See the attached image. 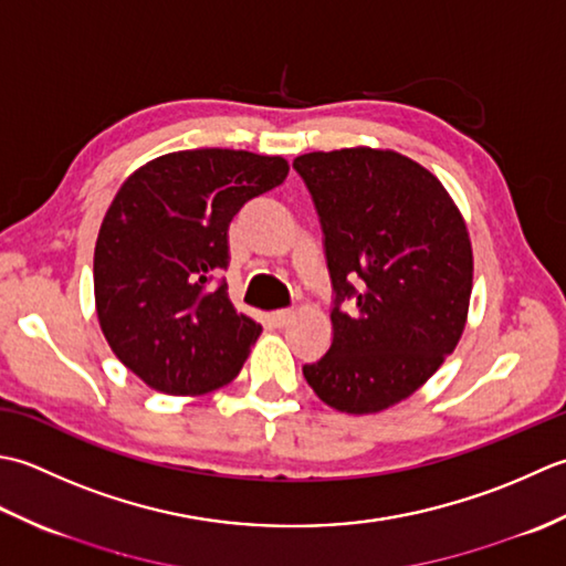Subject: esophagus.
<instances>
[{"label":"esophagus","mask_w":566,"mask_h":566,"mask_svg":"<svg viewBox=\"0 0 566 566\" xmlns=\"http://www.w3.org/2000/svg\"><path fill=\"white\" fill-rule=\"evenodd\" d=\"M293 317H295L293 310H275V313H271V322L275 327H285Z\"/></svg>","instance_id":"esophagus-1"}]
</instances>
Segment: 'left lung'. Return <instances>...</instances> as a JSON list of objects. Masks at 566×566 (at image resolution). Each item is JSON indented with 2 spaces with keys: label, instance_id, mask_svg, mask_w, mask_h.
<instances>
[{
  "label": "left lung",
  "instance_id": "obj_1",
  "mask_svg": "<svg viewBox=\"0 0 566 566\" xmlns=\"http://www.w3.org/2000/svg\"><path fill=\"white\" fill-rule=\"evenodd\" d=\"M293 166L313 192L337 293L332 347L303 366L305 380L339 412L394 408L464 334L474 285L464 217L440 178L390 148L313 151ZM347 296L357 307L342 314Z\"/></svg>",
  "mask_w": 566,
  "mask_h": 566
}]
</instances>
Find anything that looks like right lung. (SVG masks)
<instances>
[{
    "instance_id": "add662e5",
    "label": "right lung",
    "mask_w": 566,
    "mask_h": 566,
    "mask_svg": "<svg viewBox=\"0 0 566 566\" xmlns=\"http://www.w3.org/2000/svg\"><path fill=\"white\" fill-rule=\"evenodd\" d=\"M287 170L283 156L190 148L122 182L95 244V310L112 352L148 388L192 398L239 376L261 325L212 279L229 266V222Z\"/></svg>"
}]
</instances>
